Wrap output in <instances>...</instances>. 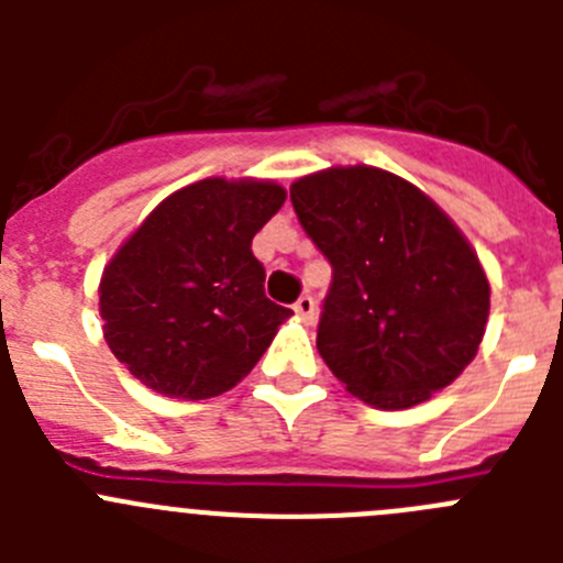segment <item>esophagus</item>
I'll list each match as a JSON object with an SVG mask.
<instances>
[{
    "label": "esophagus",
    "mask_w": 563,
    "mask_h": 563,
    "mask_svg": "<svg viewBox=\"0 0 563 563\" xmlns=\"http://www.w3.org/2000/svg\"><path fill=\"white\" fill-rule=\"evenodd\" d=\"M292 310H296V316L305 318V321H312V318H316V301H312V296H301L296 305H292Z\"/></svg>",
    "instance_id": "1"
}]
</instances>
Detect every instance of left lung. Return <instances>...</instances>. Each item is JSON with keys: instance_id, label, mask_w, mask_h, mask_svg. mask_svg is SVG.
<instances>
[{"instance_id": "1", "label": "left lung", "mask_w": 563, "mask_h": 563, "mask_svg": "<svg viewBox=\"0 0 563 563\" xmlns=\"http://www.w3.org/2000/svg\"><path fill=\"white\" fill-rule=\"evenodd\" d=\"M298 222L330 258L318 352L375 409H411L476 357L490 285L431 197L375 166H335L290 186Z\"/></svg>"}]
</instances>
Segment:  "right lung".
Segmentation results:
<instances>
[{"label":"right lung","instance_id":"add662e5","mask_svg":"<svg viewBox=\"0 0 563 563\" xmlns=\"http://www.w3.org/2000/svg\"><path fill=\"white\" fill-rule=\"evenodd\" d=\"M271 180L208 177L174 191L103 267V338L143 386L208 400L233 389L292 316L265 296L251 242L285 206Z\"/></svg>","mask_w":563,"mask_h":563}]
</instances>
